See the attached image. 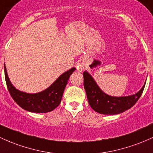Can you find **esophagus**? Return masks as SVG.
Here are the masks:
<instances>
[{
	"label": "esophagus",
	"mask_w": 153,
	"mask_h": 153,
	"mask_svg": "<svg viewBox=\"0 0 153 153\" xmlns=\"http://www.w3.org/2000/svg\"><path fill=\"white\" fill-rule=\"evenodd\" d=\"M78 70H79V71H81V70H82V68H80V67H78Z\"/></svg>",
	"instance_id": "1"
}]
</instances>
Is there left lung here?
I'll return each instance as SVG.
<instances>
[{
	"instance_id": "8db88e82",
	"label": "left lung",
	"mask_w": 153,
	"mask_h": 153,
	"mask_svg": "<svg viewBox=\"0 0 153 153\" xmlns=\"http://www.w3.org/2000/svg\"><path fill=\"white\" fill-rule=\"evenodd\" d=\"M84 88L89 105L94 111L104 115L122 113L132 107L140 98L145 83L137 94L126 97H112L101 90L91 75L87 71L83 74Z\"/></svg>"
}]
</instances>
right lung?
<instances>
[{
  "mask_svg": "<svg viewBox=\"0 0 153 153\" xmlns=\"http://www.w3.org/2000/svg\"><path fill=\"white\" fill-rule=\"evenodd\" d=\"M75 70V68H73L65 72L44 91L36 94H29L16 89L12 85L4 65L6 85L13 100L24 110L36 113L51 112L59 106L69 78Z\"/></svg>",
  "mask_w": 153,
  "mask_h": 153,
  "instance_id": "add662e5",
  "label": "right lung"
}]
</instances>
